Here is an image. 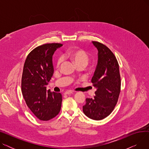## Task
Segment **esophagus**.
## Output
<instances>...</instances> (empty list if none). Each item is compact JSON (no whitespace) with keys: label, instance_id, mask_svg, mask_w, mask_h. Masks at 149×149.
<instances>
[{"label":"esophagus","instance_id":"1","mask_svg":"<svg viewBox=\"0 0 149 149\" xmlns=\"http://www.w3.org/2000/svg\"><path fill=\"white\" fill-rule=\"evenodd\" d=\"M71 93H73V92L72 91H66L65 92V95H70V94H71Z\"/></svg>","mask_w":149,"mask_h":149}]
</instances>
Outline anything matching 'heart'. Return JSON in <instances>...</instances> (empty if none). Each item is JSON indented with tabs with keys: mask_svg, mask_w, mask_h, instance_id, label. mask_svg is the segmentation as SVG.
<instances>
[{
	"mask_svg": "<svg viewBox=\"0 0 149 149\" xmlns=\"http://www.w3.org/2000/svg\"><path fill=\"white\" fill-rule=\"evenodd\" d=\"M69 56L77 66L80 65H84L86 66L88 64L89 58L88 53L81 49H75L70 51L69 52ZM63 61V57L61 56L58 57L57 61V68L60 66Z\"/></svg>",
	"mask_w": 149,
	"mask_h": 149,
	"instance_id": "1",
	"label": "heart"
}]
</instances>
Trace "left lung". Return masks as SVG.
Wrapping results in <instances>:
<instances>
[{
  "label": "left lung",
  "mask_w": 149,
  "mask_h": 149,
  "mask_svg": "<svg viewBox=\"0 0 149 149\" xmlns=\"http://www.w3.org/2000/svg\"><path fill=\"white\" fill-rule=\"evenodd\" d=\"M92 43L98 49V60L91 82L97 90L94 97L86 100L83 111L89 118L101 120L112 113L118 102L121 77L118 61L111 50L98 42Z\"/></svg>",
  "instance_id": "8db88e82"
}]
</instances>
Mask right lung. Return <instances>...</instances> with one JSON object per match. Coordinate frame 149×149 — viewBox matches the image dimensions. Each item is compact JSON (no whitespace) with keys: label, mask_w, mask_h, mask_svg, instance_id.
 Segmentation results:
<instances>
[{"label":"right lung","mask_w":149,"mask_h":149,"mask_svg":"<svg viewBox=\"0 0 149 149\" xmlns=\"http://www.w3.org/2000/svg\"><path fill=\"white\" fill-rule=\"evenodd\" d=\"M63 45L46 43L31 51L26 58L22 77V92L26 105L39 120L48 121L60 112L62 95L46 91L54 74L52 56Z\"/></svg>","instance_id":"1"}]
</instances>
